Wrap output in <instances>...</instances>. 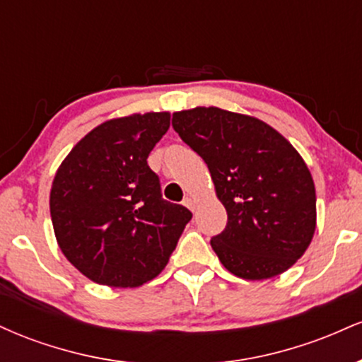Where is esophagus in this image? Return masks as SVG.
I'll return each mask as SVG.
<instances>
[{"label":"esophagus","mask_w":362,"mask_h":362,"mask_svg":"<svg viewBox=\"0 0 362 362\" xmlns=\"http://www.w3.org/2000/svg\"><path fill=\"white\" fill-rule=\"evenodd\" d=\"M184 206H185V207H189L190 211H194V209H195V199H194V197H190V195H189V197H185Z\"/></svg>","instance_id":"34e87169"}]
</instances>
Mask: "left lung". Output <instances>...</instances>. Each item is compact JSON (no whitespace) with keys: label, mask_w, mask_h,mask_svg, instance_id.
Here are the masks:
<instances>
[{"label":"left lung","mask_w":362,"mask_h":362,"mask_svg":"<svg viewBox=\"0 0 362 362\" xmlns=\"http://www.w3.org/2000/svg\"><path fill=\"white\" fill-rule=\"evenodd\" d=\"M172 126L206 161L228 213L211 240L224 267L262 281L296 264L317 228V194L293 144L264 120L218 107L175 112Z\"/></svg>","instance_id":"left-lung-1"}]
</instances>
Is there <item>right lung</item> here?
Returning a JSON list of instances; mask_svg holds the SVG:
<instances>
[{
  "label": "right lung",
  "mask_w": 362,
  "mask_h": 362,
  "mask_svg": "<svg viewBox=\"0 0 362 362\" xmlns=\"http://www.w3.org/2000/svg\"><path fill=\"white\" fill-rule=\"evenodd\" d=\"M170 112L110 119L91 129L57 168L51 218L57 245L97 284L138 288L168 264L192 213L161 197L148 156Z\"/></svg>",
  "instance_id": "add662e5"
}]
</instances>
